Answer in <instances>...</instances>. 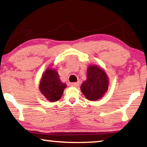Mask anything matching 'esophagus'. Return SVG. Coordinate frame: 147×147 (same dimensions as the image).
<instances>
[{"label": "esophagus", "mask_w": 147, "mask_h": 147, "mask_svg": "<svg viewBox=\"0 0 147 147\" xmlns=\"http://www.w3.org/2000/svg\"><path fill=\"white\" fill-rule=\"evenodd\" d=\"M71 84L73 87H77V86L79 85V83H78V82H72Z\"/></svg>", "instance_id": "1"}]
</instances>
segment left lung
Wrapping results in <instances>:
<instances>
[{"mask_svg":"<svg viewBox=\"0 0 147 147\" xmlns=\"http://www.w3.org/2000/svg\"><path fill=\"white\" fill-rule=\"evenodd\" d=\"M109 77L102 68L90 65L86 72V80L80 86L81 92L89 100H96L102 98L109 88Z\"/></svg>","mask_w":147,"mask_h":147,"instance_id":"left-lung-1","label":"left lung"}]
</instances>
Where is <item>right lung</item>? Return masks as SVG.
<instances>
[{"label": "right lung", "instance_id": "1", "mask_svg": "<svg viewBox=\"0 0 147 147\" xmlns=\"http://www.w3.org/2000/svg\"><path fill=\"white\" fill-rule=\"evenodd\" d=\"M66 87L67 84L61 81L56 69L49 67L42 74L39 84V90L50 102L59 100Z\"/></svg>", "mask_w": 147, "mask_h": 147}]
</instances>
